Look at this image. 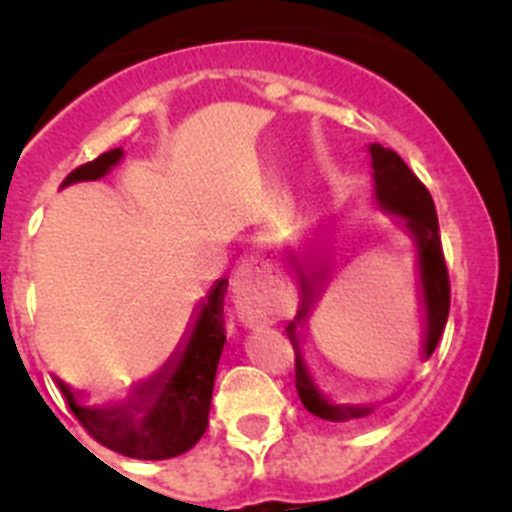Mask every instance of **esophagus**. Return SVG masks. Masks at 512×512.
Listing matches in <instances>:
<instances>
[{
    "label": "esophagus",
    "mask_w": 512,
    "mask_h": 512,
    "mask_svg": "<svg viewBox=\"0 0 512 512\" xmlns=\"http://www.w3.org/2000/svg\"><path fill=\"white\" fill-rule=\"evenodd\" d=\"M232 303L245 326L255 323H275L280 315H285L288 298L283 290H275L267 285L262 267L257 260L247 257L237 265L232 275Z\"/></svg>",
    "instance_id": "obj_1"
}]
</instances>
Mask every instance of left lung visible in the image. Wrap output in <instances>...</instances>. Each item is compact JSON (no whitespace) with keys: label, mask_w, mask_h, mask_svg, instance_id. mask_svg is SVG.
Returning a JSON list of instances; mask_svg holds the SVG:
<instances>
[{"label":"left lung","mask_w":512,"mask_h":512,"mask_svg":"<svg viewBox=\"0 0 512 512\" xmlns=\"http://www.w3.org/2000/svg\"><path fill=\"white\" fill-rule=\"evenodd\" d=\"M371 164H374V186L376 199L389 212L401 214L409 222V232L414 234L419 250V275H422V293H424V310H427V341H424V356H432L437 348L439 338L444 333V323L450 315V275L444 265L442 240H439V222L437 209H434L432 194L427 186L414 176V171L404 164L396 151L384 148L381 143H371ZM300 272V270H298ZM313 278H321L315 272ZM315 280H308L300 272V285H303V308L298 313V321L305 318L310 305L315 303L313 285ZM290 341L295 348V389H298L303 407L315 417L328 419V422H346V419L366 417L371 412L369 407H338L331 404L321 391L315 389L305 371L303 356L298 348V336H295V321L288 326Z\"/></svg>","instance_id":"8db88e82"}]
</instances>
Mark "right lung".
<instances>
[{
  "label": "right lung",
  "instance_id": "add662e5",
  "mask_svg": "<svg viewBox=\"0 0 512 512\" xmlns=\"http://www.w3.org/2000/svg\"><path fill=\"white\" fill-rule=\"evenodd\" d=\"M123 148L78 166L62 181H93L105 176L121 161ZM224 293L227 280H219L202 305L184 353L161 369L154 379L138 386L128 401L111 409L80 407L68 386L57 381L85 432L108 450L136 460H169L184 455L204 437L212 407L214 376L227 336H224Z\"/></svg>",
  "mask_w": 512,
  "mask_h": 512
}]
</instances>
